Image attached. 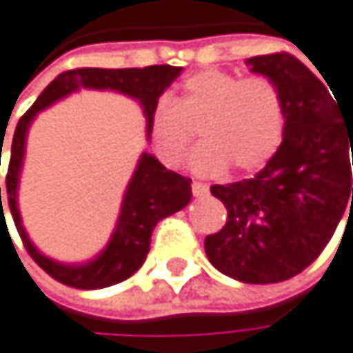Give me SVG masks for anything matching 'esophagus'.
<instances>
[{"mask_svg":"<svg viewBox=\"0 0 353 353\" xmlns=\"http://www.w3.org/2000/svg\"><path fill=\"white\" fill-rule=\"evenodd\" d=\"M209 192V186L207 184H201V182H194L192 184V194L194 196H205Z\"/></svg>","mask_w":353,"mask_h":353,"instance_id":"obj_1","label":"esophagus"}]
</instances>
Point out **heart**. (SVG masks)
I'll return each instance as SVG.
<instances>
[{"label":"heart","instance_id":"1","mask_svg":"<svg viewBox=\"0 0 353 353\" xmlns=\"http://www.w3.org/2000/svg\"><path fill=\"white\" fill-rule=\"evenodd\" d=\"M203 142L188 159L196 175L215 178L228 167L253 173L268 165L285 134L283 100L270 79L201 70L184 81L178 100L161 98L150 112V140L167 167H178L199 128Z\"/></svg>","mask_w":353,"mask_h":353}]
</instances>
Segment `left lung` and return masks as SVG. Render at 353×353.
Returning <instances> with one entry per match:
<instances>
[{
  "label": "left lung",
  "mask_w": 353,
  "mask_h": 353,
  "mask_svg": "<svg viewBox=\"0 0 353 353\" xmlns=\"http://www.w3.org/2000/svg\"><path fill=\"white\" fill-rule=\"evenodd\" d=\"M247 64L279 88L285 134L255 178L211 186L228 217L205 239V253L234 281L270 285L303 272L331 241L345 209L352 215L353 108L343 112L329 83L287 52Z\"/></svg>",
  "instance_id": "left-lung-1"
}]
</instances>
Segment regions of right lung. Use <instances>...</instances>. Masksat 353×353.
Instances as JSON below:
<instances>
[{
	"mask_svg": "<svg viewBox=\"0 0 353 353\" xmlns=\"http://www.w3.org/2000/svg\"><path fill=\"white\" fill-rule=\"evenodd\" d=\"M182 66L154 64L144 68H74L60 72L58 77L39 94L35 104L24 112L16 125L10 150V167H8V205L16 223V230L27 247L29 255L58 283L74 287V289H104L117 283L128 281L134 272L142 268L146 255L150 251V236L154 225L175 211L184 209L192 199V180L184 175L169 171L159 163L150 152H142L134 175L125 188L121 211L117 217V225L110 234L108 245L85 263H62L48 255H43L27 230L22 225L20 209H18V184L20 171L24 163V148H27V134L35 117L52 106L54 102L66 98L79 90H98V92H117L142 106L146 119V136L150 140V112L159 102L161 94L180 77ZM3 146V142H1ZM1 157V148H0ZM1 163V161H0ZM1 207V188H0ZM3 215V207H1Z\"/></svg>",
	"mask_w": 353,
	"mask_h": 353,
	"instance_id": "obj_1",
	"label": "right lung"
}]
</instances>
